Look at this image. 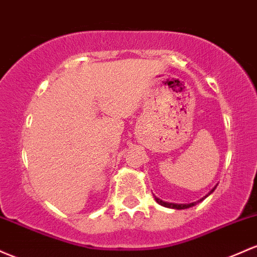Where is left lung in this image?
<instances>
[{
  "mask_svg": "<svg viewBox=\"0 0 257 257\" xmlns=\"http://www.w3.org/2000/svg\"><path fill=\"white\" fill-rule=\"evenodd\" d=\"M216 187H217V185H216ZM216 187L213 188L212 190H211L210 193H208L206 196L202 197V199H200V201H202V200H204V199H206V197H207L208 195H210L211 193H213V190H215ZM155 200H156V201L159 202L160 205H162V206H165V207H170V208H176V210H184V208L193 207L194 205L196 204V202H191V204H172V202H166V201H162V200L159 199V197H155Z\"/></svg>",
  "mask_w": 257,
  "mask_h": 257,
  "instance_id": "1",
  "label": "left lung"
}]
</instances>
